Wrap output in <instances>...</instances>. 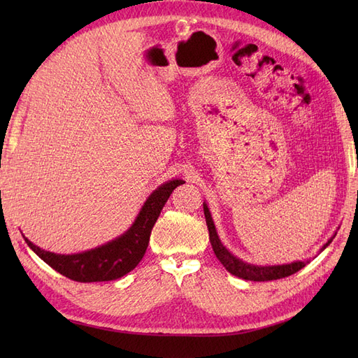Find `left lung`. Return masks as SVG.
<instances>
[{"label":"left lung","instance_id":"left-lung-1","mask_svg":"<svg viewBox=\"0 0 358 358\" xmlns=\"http://www.w3.org/2000/svg\"><path fill=\"white\" fill-rule=\"evenodd\" d=\"M203 210H204V216H206V224H208V230H209V239H210V245L213 248V252L216 255V258L220 259L221 264L229 270V272L237 278H242L246 280H255V282H264V280H275V279H280V278H287L289 275H294L296 272H299L300 268H303L306 266V263L303 262H297V263H291V264H282V266H266V267H259V266H251L248 263H243L242 259L236 258L234 255H231L227 249L224 248V245L221 243L218 234H216L215 225L212 221L210 212L208 209V206L203 204ZM333 239H330L326 245H324L322 249H326Z\"/></svg>","mask_w":358,"mask_h":358}]
</instances>
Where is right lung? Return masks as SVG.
Returning <instances> with one entry per match:
<instances>
[{"instance_id":"add662e5","label":"right lung","mask_w":358,"mask_h":358,"mask_svg":"<svg viewBox=\"0 0 358 358\" xmlns=\"http://www.w3.org/2000/svg\"><path fill=\"white\" fill-rule=\"evenodd\" d=\"M180 183H183V180H170L161 185L146 200L131 229L119 239L96 249H91L88 252L57 255L32 245L27 237L24 239L43 262L62 276L76 280V282H103V280L117 279L131 272L143 258L150 231H152L170 194Z\"/></svg>"}]
</instances>
